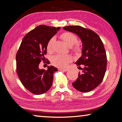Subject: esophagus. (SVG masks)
Returning <instances> with one entry per match:
<instances>
[{
    "instance_id": "esophagus-1",
    "label": "esophagus",
    "mask_w": 122,
    "mask_h": 122,
    "mask_svg": "<svg viewBox=\"0 0 122 122\" xmlns=\"http://www.w3.org/2000/svg\"><path fill=\"white\" fill-rule=\"evenodd\" d=\"M60 71H63V72H67V71L68 70V69H63V68H60L59 69Z\"/></svg>"
}]
</instances>
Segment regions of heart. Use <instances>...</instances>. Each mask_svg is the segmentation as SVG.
Returning a JSON list of instances; mask_svg holds the SVG:
<instances>
[{
  "mask_svg": "<svg viewBox=\"0 0 122 122\" xmlns=\"http://www.w3.org/2000/svg\"><path fill=\"white\" fill-rule=\"evenodd\" d=\"M62 39L67 45L71 47V49L74 53H78L81 51V47L78 44H75L77 43L78 38L77 36L70 32H64L60 36ZM54 42V38H51L48 41L46 45V49L48 52H51L52 46ZM74 46H73V45ZM73 46L72 47V46ZM72 60V56L70 55H57L54 56L52 59V63L54 66L60 68H65L67 64Z\"/></svg>",
  "mask_w": 122,
  "mask_h": 122,
  "instance_id": "1",
  "label": "heart"
}]
</instances>
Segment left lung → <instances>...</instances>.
Instances as JSON below:
<instances>
[{"label": "left lung", "instance_id": "left-lung-1", "mask_svg": "<svg viewBox=\"0 0 122 122\" xmlns=\"http://www.w3.org/2000/svg\"><path fill=\"white\" fill-rule=\"evenodd\" d=\"M63 29L77 34L83 42L82 55L76 62L81 72H79L73 86L81 92H89L101 84L106 71L107 56L102 41L90 29L80 26H66Z\"/></svg>", "mask_w": 122, "mask_h": 122}]
</instances>
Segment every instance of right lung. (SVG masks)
<instances>
[{"instance_id":"add662e5","label":"right lung","mask_w":122,"mask_h":122,"mask_svg":"<svg viewBox=\"0 0 122 122\" xmlns=\"http://www.w3.org/2000/svg\"><path fill=\"white\" fill-rule=\"evenodd\" d=\"M60 29L45 25L37 26L25 36L16 54L18 77L25 88L36 95L45 93L52 84L53 74L57 69L50 66L46 70H40L39 64L45 61L48 41Z\"/></svg>"}]
</instances>
